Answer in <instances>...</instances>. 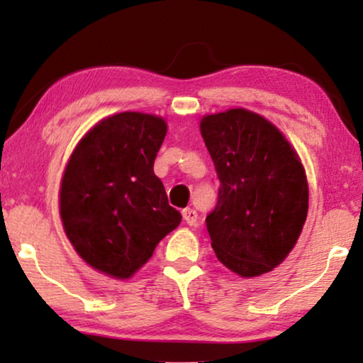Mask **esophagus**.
I'll return each instance as SVG.
<instances>
[{"instance_id": "esophagus-1", "label": "esophagus", "mask_w": 363, "mask_h": 363, "mask_svg": "<svg viewBox=\"0 0 363 363\" xmlns=\"http://www.w3.org/2000/svg\"><path fill=\"white\" fill-rule=\"evenodd\" d=\"M182 216H184L186 223L187 225H198V211L193 210V208H186V210H182Z\"/></svg>"}]
</instances>
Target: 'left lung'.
I'll return each instance as SVG.
<instances>
[{
  "instance_id": "left-lung-1",
  "label": "left lung",
  "mask_w": 363,
  "mask_h": 363,
  "mask_svg": "<svg viewBox=\"0 0 363 363\" xmlns=\"http://www.w3.org/2000/svg\"><path fill=\"white\" fill-rule=\"evenodd\" d=\"M199 129L220 181L218 201L206 216L216 257L244 278L272 272L307 218L301 158L278 128L251 111L205 116Z\"/></svg>"
}]
</instances>
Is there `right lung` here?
Instances as JSON below:
<instances>
[{"label": "right lung", "instance_id": "add662e5", "mask_svg": "<svg viewBox=\"0 0 363 363\" xmlns=\"http://www.w3.org/2000/svg\"><path fill=\"white\" fill-rule=\"evenodd\" d=\"M165 135L158 116L121 112L95 124L66 165L62 227L82 259L112 278L133 277L181 223L153 172Z\"/></svg>", "mask_w": 363, "mask_h": 363}]
</instances>
